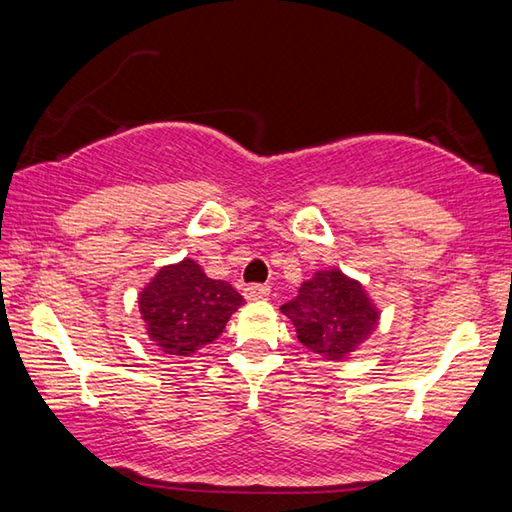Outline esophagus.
<instances>
[{
    "label": "esophagus",
    "mask_w": 512,
    "mask_h": 512,
    "mask_svg": "<svg viewBox=\"0 0 512 512\" xmlns=\"http://www.w3.org/2000/svg\"><path fill=\"white\" fill-rule=\"evenodd\" d=\"M268 293H271V287H268V284H248L244 289L246 300H264Z\"/></svg>",
    "instance_id": "esophagus-1"
}]
</instances>
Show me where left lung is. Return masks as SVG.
<instances>
[{"label": "left lung", "mask_w": 512, "mask_h": 512, "mask_svg": "<svg viewBox=\"0 0 512 512\" xmlns=\"http://www.w3.org/2000/svg\"><path fill=\"white\" fill-rule=\"evenodd\" d=\"M298 341L329 361H341L375 332L379 311L361 282L339 268L318 271L302 282L298 296L282 305Z\"/></svg>", "instance_id": "8db88e82"}]
</instances>
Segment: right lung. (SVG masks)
Returning <instances> with one entry per match:
<instances>
[{
    "instance_id": "right-lung-1",
    "label": "right lung",
    "mask_w": 512,
    "mask_h": 512,
    "mask_svg": "<svg viewBox=\"0 0 512 512\" xmlns=\"http://www.w3.org/2000/svg\"><path fill=\"white\" fill-rule=\"evenodd\" d=\"M244 298L228 282L212 280L194 259L162 266L140 293L146 334L164 354L189 357L219 339Z\"/></svg>"
}]
</instances>
